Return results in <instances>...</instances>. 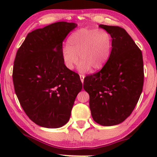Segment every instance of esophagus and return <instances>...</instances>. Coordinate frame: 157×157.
<instances>
[{
	"label": "esophagus",
	"instance_id": "obj_1",
	"mask_svg": "<svg viewBox=\"0 0 157 157\" xmlns=\"http://www.w3.org/2000/svg\"><path fill=\"white\" fill-rule=\"evenodd\" d=\"M80 78L81 82H83V81H84V78H85V75H80Z\"/></svg>",
	"mask_w": 157,
	"mask_h": 157
}]
</instances>
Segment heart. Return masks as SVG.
<instances>
[{
	"label": "heart",
	"instance_id": "heart-1",
	"mask_svg": "<svg viewBox=\"0 0 157 157\" xmlns=\"http://www.w3.org/2000/svg\"><path fill=\"white\" fill-rule=\"evenodd\" d=\"M68 46L62 50L64 65L72 70L79 61L80 72L99 70L109 60L112 48V38L109 32L103 29L81 28L68 37Z\"/></svg>",
	"mask_w": 157,
	"mask_h": 157
}]
</instances>
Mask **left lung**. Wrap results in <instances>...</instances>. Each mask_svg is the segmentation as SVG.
Masks as SVG:
<instances>
[{"instance_id":"1","label":"left lung","mask_w":157,"mask_h":157,"mask_svg":"<svg viewBox=\"0 0 157 157\" xmlns=\"http://www.w3.org/2000/svg\"><path fill=\"white\" fill-rule=\"evenodd\" d=\"M112 38L111 53L100 71L84 79L93 120L103 126L121 123L131 115L142 91L141 50L124 29L99 25Z\"/></svg>"}]
</instances>
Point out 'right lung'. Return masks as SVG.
<instances>
[{"mask_svg": "<svg viewBox=\"0 0 157 157\" xmlns=\"http://www.w3.org/2000/svg\"><path fill=\"white\" fill-rule=\"evenodd\" d=\"M77 26L61 21L34 30L16 54L15 94L27 116L41 127L66 125L82 88L80 76L66 67L62 57L63 41Z\"/></svg>", "mask_w": 157, "mask_h": 157, "instance_id": "1", "label": "right lung"}]
</instances>
